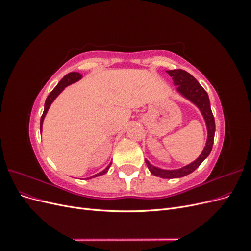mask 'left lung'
Here are the masks:
<instances>
[{"mask_svg": "<svg viewBox=\"0 0 251 251\" xmlns=\"http://www.w3.org/2000/svg\"><path fill=\"white\" fill-rule=\"evenodd\" d=\"M166 72L170 74L171 77H173L174 85L177 86L178 92L182 96H184L186 100L192 101L194 104H196L197 107H198V109L201 111V114L203 115L207 126L206 144H205V148L201 153V155L197 158L194 162L189 163L188 165H185L179 170H162V169L156 168L154 165H151L148 160H146V163L151 174L160 178L172 179V178L184 177L186 175L193 173L196 169H198V166L208 157L212 149V144H214L216 125H215L214 115H212V112L210 109L208 94L206 91L202 88L200 83L197 81V79L193 76V75L181 69L169 70Z\"/></svg>", "mask_w": 251, "mask_h": 251, "instance_id": "left-lung-1", "label": "left lung"}]
</instances>
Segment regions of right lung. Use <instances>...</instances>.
Here are the masks:
<instances>
[{
	"label": "right lung",
	"mask_w": 251,
	"mask_h": 251,
	"mask_svg": "<svg viewBox=\"0 0 251 251\" xmlns=\"http://www.w3.org/2000/svg\"><path fill=\"white\" fill-rule=\"evenodd\" d=\"M81 77H82V75H81L80 73H78V72H70V73H68L67 75H65V76L63 77V79L57 83V86L51 91L50 94H49L48 97H47L46 101H45V108H44V112H43V115H42V118H41V131H42L44 118H45V116H46V114H47V112H48V110H49V108H50L51 103L53 102V100H55V98L60 94V92H62V91H63L67 86H69V85H71V83L79 80ZM110 166H111V163H110V164L107 166V168H105L102 172L94 175V176L90 177L89 179L97 177V176H101V175L105 174V173H107V172L109 171Z\"/></svg>",
	"instance_id": "right-lung-1"
}]
</instances>
